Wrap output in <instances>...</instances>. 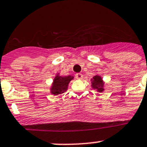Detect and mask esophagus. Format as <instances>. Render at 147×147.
<instances>
[{"instance_id":"esophagus-1","label":"esophagus","mask_w":147,"mask_h":147,"mask_svg":"<svg viewBox=\"0 0 147 147\" xmlns=\"http://www.w3.org/2000/svg\"><path fill=\"white\" fill-rule=\"evenodd\" d=\"M75 77H76V78H78V79H79V80H82L83 78L82 74H81V73L76 74V75H75Z\"/></svg>"}]
</instances>
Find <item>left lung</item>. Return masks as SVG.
<instances>
[{"instance_id":"obj_1","label":"left lung","mask_w":147,"mask_h":147,"mask_svg":"<svg viewBox=\"0 0 147 147\" xmlns=\"http://www.w3.org/2000/svg\"><path fill=\"white\" fill-rule=\"evenodd\" d=\"M91 87H92L93 90H97L98 92H104V86H105V82L102 80V77L98 75H96L91 79Z\"/></svg>"}]
</instances>
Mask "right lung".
Masks as SVG:
<instances>
[{
  "mask_svg": "<svg viewBox=\"0 0 147 147\" xmlns=\"http://www.w3.org/2000/svg\"><path fill=\"white\" fill-rule=\"evenodd\" d=\"M74 79V77L72 75L69 76H60L59 73L56 75L53 80V84L50 87V92L54 95L64 93L68 89V84L72 80Z\"/></svg>",
  "mask_w": 147,
  "mask_h": 147,
  "instance_id": "right-lung-1",
  "label": "right lung"
}]
</instances>
